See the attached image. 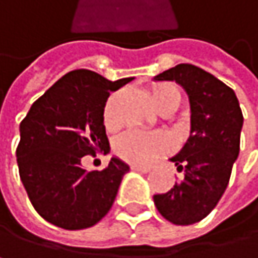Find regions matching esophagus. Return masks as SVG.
<instances>
[{
	"label": "esophagus",
	"instance_id": "1",
	"mask_svg": "<svg viewBox=\"0 0 258 258\" xmlns=\"http://www.w3.org/2000/svg\"><path fill=\"white\" fill-rule=\"evenodd\" d=\"M131 169H132V170H135V172H141V173H147V172H150V167H149V166H140V164H132V166H131Z\"/></svg>",
	"mask_w": 258,
	"mask_h": 258
}]
</instances>
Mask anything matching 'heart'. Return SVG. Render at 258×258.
Masks as SVG:
<instances>
[{
  "mask_svg": "<svg viewBox=\"0 0 258 258\" xmlns=\"http://www.w3.org/2000/svg\"><path fill=\"white\" fill-rule=\"evenodd\" d=\"M150 97L153 105L161 108L166 103H178L181 100L179 89L172 83L155 85L150 91ZM117 95L108 100L105 108V126L108 129H115L118 126V118L115 114ZM172 138L164 132H149L141 129H132L123 134L115 141V152L129 163L134 164H150L161 153L172 149Z\"/></svg>",
  "mask_w": 258,
  "mask_h": 258,
  "instance_id": "heart-1",
  "label": "heart"
}]
</instances>
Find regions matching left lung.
I'll list each match as a JSON object with an SVG mask.
<instances>
[{
    "instance_id": "left-lung-1",
    "label": "left lung",
    "mask_w": 258,
    "mask_h": 258,
    "mask_svg": "<svg viewBox=\"0 0 258 258\" xmlns=\"http://www.w3.org/2000/svg\"><path fill=\"white\" fill-rule=\"evenodd\" d=\"M176 82L190 102V137L170 158L184 178L153 202L169 222L191 225L207 217L228 185L240 150L243 114L236 92L213 74L179 63L153 77Z\"/></svg>"
}]
</instances>
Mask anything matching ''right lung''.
Masks as SVG:
<instances>
[{
    "mask_svg": "<svg viewBox=\"0 0 258 258\" xmlns=\"http://www.w3.org/2000/svg\"><path fill=\"white\" fill-rule=\"evenodd\" d=\"M132 80L112 82L91 70L70 71L21 121L19 178L31 205L47 222L83 230L111 210L129 166L112 156L103 170H86L82 158L109 146L103 123L108 97Z\"/></svg>",
    "mask_w": 258,
    "mask_h": 258,
    "instance_id": "add662e5",
    "label": "right lung"
}]
</instances>
